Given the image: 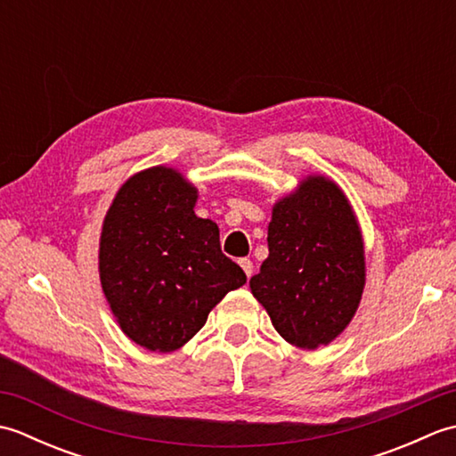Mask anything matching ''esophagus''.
I'll list each match as a JSON object with an SVG mask.
<instances>
[{"mask_svg": "<svg viewBox=\"0 0 456 456\" xmlns=\"http://www.w3.org/2000/svg\"><path fill=\"white\" fill-rule=\"evenodd\" d=\"M239 266L245 270L247 278L253 276V260H250V258H240V260H239Z\"/></svg>", "mask_w": 456, "mask_h": 456, "instance_id": "esophagus-1", "label": "esophagus"}]
</instances>
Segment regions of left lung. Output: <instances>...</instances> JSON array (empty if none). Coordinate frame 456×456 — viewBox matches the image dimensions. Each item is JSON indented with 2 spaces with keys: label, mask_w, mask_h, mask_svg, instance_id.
<instances>
[{
  "label": "left lung",
  "mask_w": 456,
  "mask_h": 456,
  "mask_svg": "<svg viewBox=\"0 0 456 456\" xmlns=\"http://www.w3.org/2000/svg\"><path fill=\"white\" fill-rule=\"evenodd\" d=\"M364 282V243L351 201L333 180L307 176L274 203L268 258L250 278V292L289 345L314 351L351 323Z\"/></svg>",
  "instance_id": "obj_1"
}]
</instances>
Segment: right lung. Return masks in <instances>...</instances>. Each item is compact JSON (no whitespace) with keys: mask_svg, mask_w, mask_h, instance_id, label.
I'll use <instances>...</instances> for the list:
<instances>
[{"mask_svg":"<svg viewBox=\"0 0 456 456\" xmlns=\"http://www.w3.org/2000/svg\"><path fill=\"white\" fill-rule=\"evenodd\" d=\"M198 188L168 167L141 170L105 213L100 280L115 322L131 341L172 353L206 325L243 268L221 253L219 227L196 216Z\"/></svg>","mask_w":456,"mask_h":456,"instance_id":"right-lung-1","label":"right lung"}]
</instances>
